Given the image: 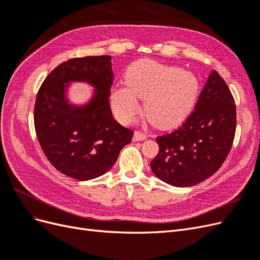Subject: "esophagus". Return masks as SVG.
Here are the masks:
<instances>
[{"label":"esophagus","mask_w":260,"mask_h":260,"mask_svg":"<svg viewBox=\"0 0 260 260\" xmlns=\"http://www.w3.org/2000/svg\"><path fill=\"white\" fill-rule=\"evenodd\" d=\"M146 135H144V133L140 132V131H135V133H133V141L135 142H139V141H144L146 140Z\"/></svg>","instance_id":"34e87169"}]
</instances>
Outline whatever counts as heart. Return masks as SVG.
<instances>
[{"label":"heart","mask_w":260,"mask_h":260,"mask_svg":"<svg viewBox=\"0 0 260 260\" xmlns=\"http://www.w3.org/2000/svg\"><path fill=\"white\" fill-rule=\"evenodd\" d=\"M124 78L127 85L117 84L111 92L113 111L123 123L140 113L139 98L145 100L149 122L161 129L175 127L190 114L199 93V80L193 73L149 59L133 62Z\"/></svg>","instance_id":"obj_1"}]
</instances>
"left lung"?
<instances>
[{
	"label": "left lung",
	"instance_id": "left-lung-1",
	"mask_svg": "<svg viewBox=\"0 0 260 260\" xmlns=\"http://www.w3.org/2000/svg\"><path fill=\"white\" fill-rule=\"evenodd\" d=\"M237 127V109L226 83L216 70L204 86L195 111L178 130L157 137L159 152L153 174L172 186L201 183L221 167Z\"/></svg>",
	"mask_w": 260,
	"mask_h": 260
}]
</instances>
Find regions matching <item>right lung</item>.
I'll return each instance as SVG.
<instances>
[{"instance_id":"add662e5","label":"right lung","mask_w":260,"mask_h":260,"mask_svg":"<svg viewBox=\"0 0 260 260\" xmlns=\"http://www.w3.org/2000/svg\"><path fill=\"white\" fill-rule=\"evenodd\" d=\"M112 57L73 58L45 78L35 105V128L45 156L61 174L79 181L95 179L113 167L133 132L113 117L109 95ZM75 82L91 85L90 99L81 105L69 100Z\"/></svg>"}]
</instances>
